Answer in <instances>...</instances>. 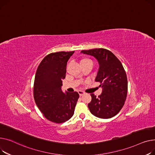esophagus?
Here are the masks:
<instances>
[{
  "mask_svg": "<svg viewBox=\"0 0 155 155\" xmlns=\"http://www.w3.org/2000/svg\"><path fill=\"white\" fill-rule=\"evenodd\" d=\"M78 93H79V96H82L84 95V94H85V93H84V92H83V91H78Z\"/></svg>",
  "mask_w": 155,
  "mask_h": 155,
  "instance_id": "obj_1",
  "label": "esophagus"
}]
</instances>
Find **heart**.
Wrapping results in <instances>:
<instances>
[{
	"instance_id": "heart-1",
	"label": "heart",
	"mask_w": 155,
	"mask_h": 155,
	"mask_svg": "<svg viewBox=\"0 0 155 155\" xmlns=\"http://www.w3.org/2000/svg\"><path fill=\"white\" fill-rule=\"evenodd\" d=\"M92 62L89 59L87 58H84L83 59H81L80 61V63H83V62Z\"/></svg>"
}]
</instances>
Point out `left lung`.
I'll return each mask as SVG.
<instances>
[{
    "instance_id": "obj_1",
    "label": "left lung",
    "mask_w": 155,
    "mask_h": 155,
    "mask_svg": "<svg viewBox=\"0 0 155 155\" xmlns=\"http://www.w3.org/2000/svg\"><path fill=\"white\" fill-rule=\"evenodd\" d=\"M81 52L91 55L97 60L99 69L95 81L103 87L102 93L98 97L91 94L89 111L97 117L111 118L120 111L127 97L128 80L124 69L121 61L107 49H93Z\"/></svg>"
}]
</instances>
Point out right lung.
Masks as SVG:
<instances>
[{
    "label": "right lung",
    "instance_id": "1",
    "mask_svg": "<svg viewBox=\"0 0 155 155\" xmlns=\"http://www.w3.org/2000/svg\"><path fill=\"white\" fill-rule=\"evenodd\" d=\"M74 51L52 52L45 56L36 71L34 83L35 103L49 121L62 123L73 116L79 95L63 93L62 79L66 78L67 62Z\"/></svg>",
    "mask_w": 155,
    "mask_h": 155
}]
</instances>
